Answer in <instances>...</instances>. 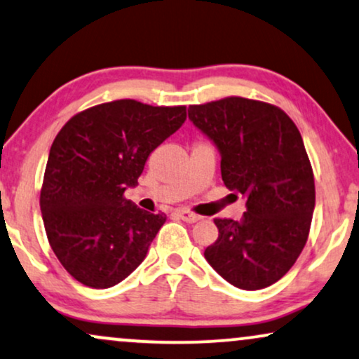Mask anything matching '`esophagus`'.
Here are the masks:
<instances>
[{"mask_svg":"<svg viewBox=\"0 0 359 359\" xmlns=\"http://www.w3.org/2000/svg\"><path fill=\"white\" fill-rule=\"evenodd\" d=\"M176 215H178L183 221H187V223H196V221L201 219L200 215L193 213V211L189 210H183V208H181V210H176Z\"/></svg>","mask_w":359,"mask_h":359,"instance_id":"1","label":"esophagus"}]
</instances>
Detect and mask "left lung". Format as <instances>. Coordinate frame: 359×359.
<instances>
[{"mask_svg": "<svg viewBox=\"0 0 359 359\" xmlns=\"http://www.w3.org/2000/svg\"><path fill=\"white\" fill-rule=\"evenodd\" d=\"M188 116L221 153L224 187L246 198L240 221L215 218L208 263L241 290L281 280L308 241L315 176L298 128L278 106L241 96L191 104Z\"/></svg>", "mask_w": 359, "mask_h": 359, "instance_id": "left-lung-1", "label": "left lung"}]
</instances>
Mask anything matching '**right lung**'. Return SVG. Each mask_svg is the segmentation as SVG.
Returning <instances> with one entry per match:
<instances>
[{
	"instance_id": "add662e5",
	"label": "right lung",
	"mask_w": 359,
	"mask_h": 359,
	"mask_svg": "<svg viewBox=\"0 0 359 359\" xmlns=\"http://www.w3.org/2000/svg\"><path fill=\"white\" fill-rule=\"evenodd\" d=\"M184 119L187 106L116 100L76 113L56 135L39 206L51 250L81 285H118L144 259L166 215L140 210L125 191Z\"/></svg>"
}]
</instances>
